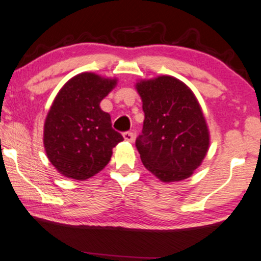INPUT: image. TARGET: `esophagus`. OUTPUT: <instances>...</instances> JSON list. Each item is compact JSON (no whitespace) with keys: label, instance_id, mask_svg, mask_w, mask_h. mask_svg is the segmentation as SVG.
I'll list each match as a JSON object with an SVG mask.
<instances>
[{"label":"esophagus","instance_id":"obj_1","mask_svg":"<svg viewBox=\"0 0 261 261\" xmlns=\"http://www.w3.org/2000/svg\"><path fill=\"white\" fill-rule=\"evenodd\" d=\"M123 138H124V140L128 141V142H133L134 141V134L132 133V132H124Z\"/></svg>","mask_w":261,"mask_h":261}]
</instances>
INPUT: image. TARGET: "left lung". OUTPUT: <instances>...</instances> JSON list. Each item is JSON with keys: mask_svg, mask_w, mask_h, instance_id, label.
Returning <instances> with one entry per match:
<instances>
[{"mask_svg": "<svg viewBox=\"0 0 261 261\" xmlns=\"http://www.w3.org/2000/svg\"><path fill=\"white\" fill-rule=\"evenodd\" d=\"M145 113L135 146L141 162L162 181L187 179L201 165L210 137L202 108L191 89L171 76L135 85Z\"/></svg>", "mask_w": 261, "mask_h": 261, "instance_id": "left-lung-1", "label": "left lung"}]
</instances>
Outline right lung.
<instances>
[{"instance_id": "1", "label": "right lung", "mask_w": 261, "mask_h": 261, "mask_svg": "<svg viewBox=\"0 0 261 261\" xmlns=\"http://www.w3.org/2000/svg\"><path fill=\"white\" fill-rule=\"evenodd\" d=\"M116 78L83 72L57 94L44 124L47 158L59 173L85 180L105 169L113 148L123 140L99 103L115 88Z\"/></svg>"}]
</instances>
